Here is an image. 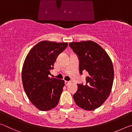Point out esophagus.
Returning <instances> with one entry per match:
<instances>
[{
    "label": "esophagus",
    "mask_w": 132,
    "mask_h": 132,
    "mask_svg": "<svg viewBox=\"0 0 132 132\" xmlns=\"http://www.w3.org/2000/svg\"><path fill=\"white\" fill-rule=\"evenodd\" d=\"M64 83H65L66 86H68V85H69L71 83V82L69 81H64Z\"/></svg>",
    "instance_id": "34e87169"
}]
</instances>
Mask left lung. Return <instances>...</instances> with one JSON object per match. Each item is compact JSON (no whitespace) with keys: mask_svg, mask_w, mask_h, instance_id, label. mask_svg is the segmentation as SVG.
<instances>
[{"mask_svg":"<svg viewBox=\"0 0 132 132\" xmlns=\"http://www.w3.org/2000/svg\"><path fill=\"white\" fill-rule=\"evenodd\" d=\"M69 46L79 56L80 72L87 71L86 85L78 84L73 98L80 108L92 111L99 108L110 95L114 78L112 62L100 45L92 41L72 42Z\"/></svg>","mask_w":132,"mask_h":132,"instance_id":"1","label":"left lung"}]
</instances>
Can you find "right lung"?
<instances>
[{"mask_svg": "<svg viewBox=\"0 0 132 132\" xmlns=\"http://www.w3.org/2000/svg\"><path fill=\"white\" fill-rule=\"evenodd\" d=\"M68 45L41 41L31 48L24 62L21 72L24 90L31 103L40 111H50L59 101L64 81L49 75L57 56Z\"/></svg>", "mask_w": 132, "mask_h": 132, "instance_id": "right-lung-1", "label": "right lung"}]
</instances>
